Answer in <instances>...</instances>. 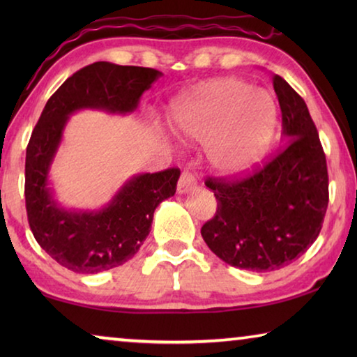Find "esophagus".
Returning <instances> with one entry per match:
<instances>
[{"label":"esophagus","mask_w":357,"mask_h":357,"mask_svg":"<svg viewBox=\"0 0 357 357\" xmlns=\"http://www.w3.org/2000/svg\"><path fill=\"white\" fill-rule=\"evenodd\" d=\"M195 185H197V179L193 178V174L189 172H183V174H181V178L178 181V192L187 193L190 192Z\"/></svg>","instance_id":"esophagus-1"}]
</instances>
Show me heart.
<instances>
[{"label": "heart", "instance_id": "obj_1", "mask_svg": "<svg viewBox=\"0 0 357 357\" xmlns=\"http://www.w3.org/2000/svg\"><path fill=\"white\" fill-rule=\"evenodd\" d=\"M173 129L189 142L208 144L211 167L238 176L261 162L274 140L275 104L269 93L238 78L209 82L174 102Z\"/></svg>", "mask_w": 357, "mask_h": 357}]
</instances>
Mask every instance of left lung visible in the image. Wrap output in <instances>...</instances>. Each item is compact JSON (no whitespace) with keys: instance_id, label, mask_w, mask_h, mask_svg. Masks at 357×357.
I'll list each match as a JSON object with an SVG mask.
<instances>
[{"instance_id":"1","label":"left lung","mask_w":357,"mask_h":357,"mask_svg":"<svg viewBox=\"0 0 357 357\" xmlns=\"http://www.w3.org/2000/svg\"><path fill=\"white\" fill-rule=\"evenodd\" d=\"M285 144L253 174L209 178L217 211L202 227L204 243L234 268L266 273L299 258L321 231L329 202L328 165L304 99L273 77Z\"/></svg>"}]
</instances>
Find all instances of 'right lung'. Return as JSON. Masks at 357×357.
Instances as JSON below:
<instances>
[{
    "instance_id": "obj_1",
    "label": "right lung",
    "mask_w": 357,
    "mask_h": 357,
    "mask_svg": "<svg viewBox=\"0 0 357 357\" xmlns=\"http://www.w3.org/2000/svg\"><path fill=\"white\" fill-rule=\"evenodd\" d=\"M162 72L98 61L69 77L44 107L29 138L25 200L29 228L56 263L78 274H98L124 264L151 231L154 211L174 195L181 172L168 168L130 178L110 203L94 211L66 209L56 202L48 173L69 116L78 110L126 114Z\"/></svg>"
}]
</instances>
